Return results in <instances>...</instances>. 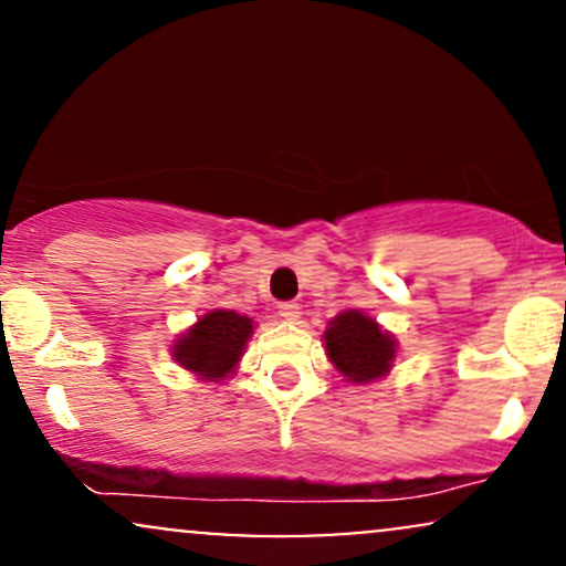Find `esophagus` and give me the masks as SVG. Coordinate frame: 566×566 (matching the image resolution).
I'll return each mask as SVG.
<instances>
[{
	"label": "esophagus",
	"mask_w": 566,
	"mask_h": 566,
	"mask_svg": "<svg viewBox=\"0 0 566 566\" xmlns=\"http://www.w3.org/2000/svg\"><path fill=\"white\" fill-rule=\"evenodd\" d=\"M279 316L287 322H295L301 316V305L297 303H279Z\"/></svg>",
	"instance_id": "1"
}]
</instances>
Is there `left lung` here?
Returning <instances> with one entry per match:
<instances>
[{"label":"left lung","mask_w":566,"mask_h":566,"mask_svg":"<svg viewBox=\"0 0 566 566\" xmlns=\"http://www.w3.org/2000/svg\"><path fill=\"white\" fill-rule=\"evenodd\" d=\"M324 348L343 378L354 382H369L386 375L396 354L394 337L359 311H343L329 322Z\"/></svg>","instance_id":"left-lung-1"}]
</instances>
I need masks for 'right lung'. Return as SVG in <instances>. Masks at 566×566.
<instances>
[{"label":"right lung","instance_id":"add662e5","mask_svg":"<svg viewBox=\"0 0 566 566\" xmlns=\"http://www.w3.org/2000/svg\"><path fill=\"white\" fill-rule=\"evenodd\" d=\"M250 335L252 319L239 316L237 311H212L180 337L175 346V359L201 378L220 380L237 367Z\"/></svg>","mask_w":566,"mask_h":566}]
</instances>
